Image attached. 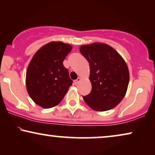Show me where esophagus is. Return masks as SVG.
Here are the masks:
<instances>
[{
	"label": "esophagus",
	"instance_id": "obj_1",
	"mask_svg": "<svg viewBox=\"0 0 155 155\" xmlns=\"http://www.w3.org/2000/svg\"><path fill=\"white\" fill-rule=\"evenodd\" d=\"M80 81V78H78L77 80H74V84H77L78 83V82H79Z\"/></svg>",
	"mask_w": 155,
	"mask_h": 155
}]
</instances>
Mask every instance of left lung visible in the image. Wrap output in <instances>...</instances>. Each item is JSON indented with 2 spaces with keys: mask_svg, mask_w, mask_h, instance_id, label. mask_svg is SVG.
Listing matches in <instances>:
<instances>
[{
  "mask_svg": "<svg viewBox=\"0 0 155 155\" xmlns=\"http://www.w3.org/2000/svg\"><path fill=\"white\" fill-rule=\"evenodd\" d=\"M88 61L92 90L83 96L92 109L104 111L116 107L126 94L129 82V71L126 62L111 46L94 43L80 48Z\"/></svg>",
  "mask_w": 155,
  "mask_h": 155,
  "instance_id": "8db88e82",
  "label": "left lung"
}]
</instances>
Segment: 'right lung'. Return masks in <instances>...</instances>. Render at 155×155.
I'll use <instances>...</instances> for the list:
<instances>
[{"mask_svg": "<svg viewBox=\"0 0 155 155\" xmlns=\"http://www.w3.org/2000/svg\"><path fill=\"white\" fill-rule=\"evenodd\" d=\"M72 46L63 42H50L35 54L26 73V87L31 99L48 109L62 101L73 80L63 64Z\"/></svg>", "mask_w": 155, "mask_h": 155, "instance_id": "obj_1", "label": "right lung"}]
</instances>
